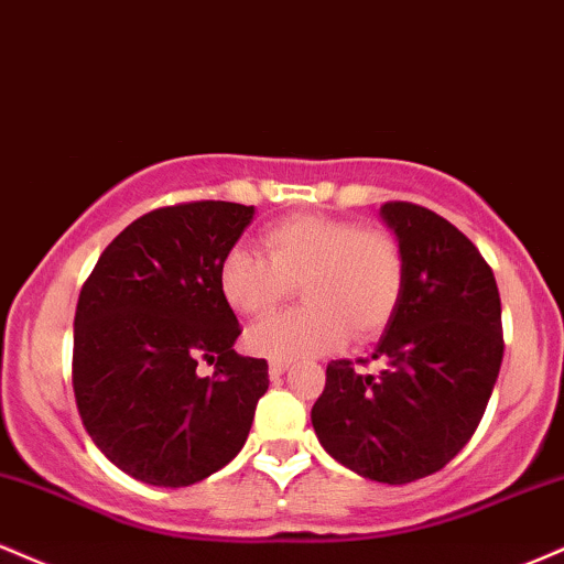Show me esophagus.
<instances>
[{
    "label": "esophagus",
    "instance_id": "1",
    "mask_svg": "<svg viewBox=\"0 0 564 564\" xmlns=\"http://www.w3.org/2000/svg\"><path fill=\"white\" fill-rule=\"evenodd\" d=\"M288 367H290V361L271 359V361H269V375H271V380H276V377H282L284 372H288Z\"/></svg>",
    "mask_w": 564,
    "mask_h": 564
}]
</instances>
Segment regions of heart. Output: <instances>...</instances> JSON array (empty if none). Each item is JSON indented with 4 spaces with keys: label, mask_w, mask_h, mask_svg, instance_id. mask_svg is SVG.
I'll return each mask as SVG.
<instances>
[{
    "label": "heart",
    "mask_w": 564,
    "mask_h": 564,
    "mask_svg": "<svg viewBox=\"0 0 564 564\" xmlns=\"http://www.w3.org/2000/svg\"><path fill=\"white\" fill-rule=\"evenodd\" d=\"M263 250L231 248L218 267V288L237 314L263 316L301 284V308L250 327V350L267 359L327 354L348 333L372 340L399 308L406 267L386 231L348 218L295 216L263 235Z\"/></svg>",
    "instance_id": "heart-1"
}]
</instances>
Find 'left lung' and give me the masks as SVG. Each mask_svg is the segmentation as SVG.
Returning a JSON list of instances; mask_svg holds the SVG:
<instances>
[{"mask_svg": "<svg viewBox=\"0 0 564 564\" xmlns=\"http://www.w3.org/2000/svg\"><path fill=\"white\" fill-rule=\"evenodd\" d=\"M380 216L406 267L399 308L372 354L382 369L329 361L311 425L343 467L403 486L438 473L473 438L505 337L494 271L454 224L412 203H386Z\"/></svg>", "mask_w": 564, "mask_h": 564, "instance_id": "left-lung-1", "label": "left lung"}]
</instances>
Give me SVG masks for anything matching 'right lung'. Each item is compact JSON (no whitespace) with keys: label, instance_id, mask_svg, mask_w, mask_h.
Returning <instances> with one entry per match:
<instances>
[{"label":"right lung","instance_id":"obj_1","mask_svg":"<svg viewBox=\"0 0 564 564\" xmlns=\"http://www.w3.org/2000/svg\"><path fill=\"white\" fill-rule=\"evenodd\" d=\"M253 205L200 200L131 221L99 256L73 322V393L95 446L131 478L182 488L227 467L269 388L267 359L235 350L221 258ZM215 364L200 378L196 361Z\"/></svg>","mask_w":564,"mask_h":564}]
</instances>
